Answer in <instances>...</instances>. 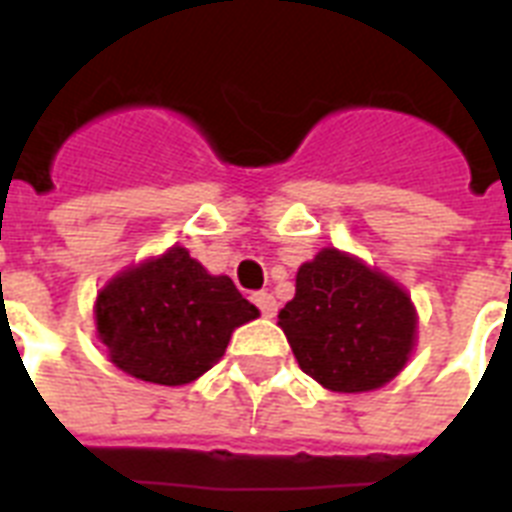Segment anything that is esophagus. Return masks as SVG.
I'll return each instance as SVG.
<instances>
[{
  "instance_id": "1",
  "label": "esophagus",
  "mask_w": 512,
  "mask_h": 512,
  "mask_svg": "<svg viewBox=\"0 0 512 512\" xmlns=\"http://www.w3.org/2000/svg\"><path fill=\"white\" fill-rule=\"evenodd\" d=\"M252 303L260 308V313H263L265 319H273V316H276V311H279L276 297H273L271 292H255V295H252Z\"/></svg>"
}]
</instances>
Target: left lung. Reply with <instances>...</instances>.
I'll return each instance as SVG.
<instances>
[{"mask_svg":"<svg viewBox=\"0 0 512 512\" xmlns=\"http://www.w3.org/2000/svg\"><path fill=\"white\" fill-rule=\"evenodd\" d=\"M297 364L335 393H364L396 377L417 335L412 297L385 273L335 247L300 265L279 311Z\"/></svg>","mask_w":512,"mask_h":512,"instance_id":"8db88e82","label":"left lung"}]
</instances>
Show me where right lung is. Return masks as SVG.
<instances>
[{"mask_svg": "<svg viewBox=\"0 0 512 512\" xmlns=\"http://www.w3.org/2000/svg\"><path fill=\"white\" fill-rule=\"evenodd\" d=\"M260 311L228 276H212L170 247L132 265L98 292L95 327L122 372L156 385H185L212 369L233 329Z\"/></svg>", "mask_w": 512, "mask_h": 512, "instance_id": "obj_1", "label": "right lung"}]
</instances>
